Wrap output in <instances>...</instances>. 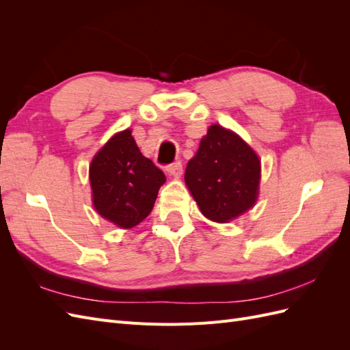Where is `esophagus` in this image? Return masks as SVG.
Returning <instances> with one entry per match:
<instances>
[{
  "mask_svg": "<svg viewBox=\"0 0 350 350\" xmlns=\"http://www.w3.org/2000/svg\"><path fill=\"white\" fill-rule=\"evenodd\" d=\"M167 172L171 174L172 176H181L183 175V163L181 162H174L167 166Z\"/></svg>",
  "mask_w": 350,
  "mask_h": 350,
  "instance_id": "esophagus-1",
  "label": "esophagus"
}]
</instances>
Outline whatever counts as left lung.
Instances as JSON below:
<instances>
[{
    "label": "left lung",
    "instance_id": "8db88e82",
    "mask_svg": "<svg viewBox=\"0 0 350 350\" xmlns=\"http://www.w3.org/2000/svg\"><path fill=\"white\" fill-rule=\"evenodd\" d=\"M260 161L241 137L211 125L185 169V183L206 217L225 224L256 203Z\"/></svg>",
    "mask_w": 350,
    "mask_h": 350
}]
</instances>
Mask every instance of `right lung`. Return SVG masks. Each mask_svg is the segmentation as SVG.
Listing matches in <instances>:
<instances>
[{
	"label": "right lung",
	"mask_w": 350,
	"mask_h": 350,
	"mask_svg": "<svg viewBox=\"0 0 350 350\" xmlns=\"http://www.w3.org/2000/svg\"><path fill=\"white\" fill-rule=\"evenodd\" d=\"M165 174L142 154L131 130L115 134L90 165L93 206L116 226L139 225L154 206Z\"/></svg>",
	"instance_id": "right-lung-1"
}]
</instances>
